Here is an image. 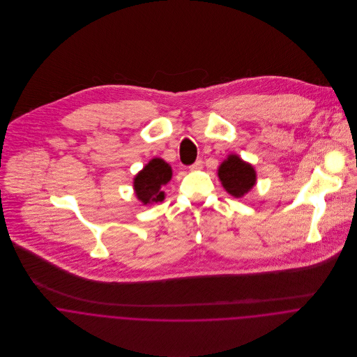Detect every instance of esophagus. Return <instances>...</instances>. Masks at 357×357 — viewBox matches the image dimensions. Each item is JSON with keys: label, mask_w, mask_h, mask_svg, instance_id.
<instances>
[{"label": "esophagus", "mask_w": 357, "mask_h": 357, "mask_svg": "<svg viewBox=\"0 0 357 357\" xmlns=\"http://www.w3.org/2000/svg\"><path fill=\"white\" fill-rule=\"evenodd\" d=\"M202 163H204V162H202L201 159H198L195 163H192V165L190 166V169H191V170H199V169L202 167Z\"/></svg>", "instance_id": "obj_1"}]
</instances>
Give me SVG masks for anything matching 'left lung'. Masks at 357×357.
<instances>
[{
    "label": "left lung",
    "instance_id": "8db88e82",
    "mask_svg": "<svg viewBox=\"0 0 357 357\" xmlns=\"http://www.w3.org/2000/svg\"><path fill=\"white\" fill-rule=\"evenodd\" d=\"M218 178L228 194L242 198L255 187L257 174L250 163L238 155H229L218 167Z\"/></svg>",
    "mask_w": 357,
    "mask_h": 357
}]
</instances>
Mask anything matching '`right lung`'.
I'll return each mask as SVG.
<instances>
[{"label": "right lung", "mask_w": 357, "mask_h": 357, "mask_svg": "<svg viewBox=\"0 0 357 357\" xmlns=\"http://www.w3.org/2000/svg\"><path fill=\"white\" fill-rule=\"evenodd\" d=\"M172 178V167L160 158H153L140 170L135 180L133 188L137 199L143 204H158L165 199L160 190Z\"/></svg>", "instance_id": "right-lung-1"}]
</instances>
